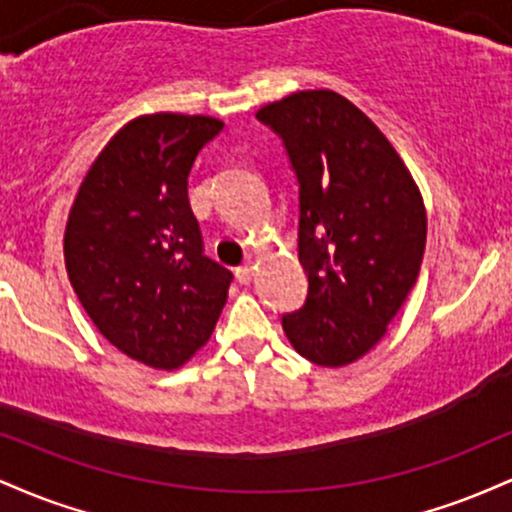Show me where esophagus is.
<instances>
[{"label": "esophagus", "mask_w": 512, "mask_h": 512, "mask_svg": "<svg viewBox=\"0 0 512 512\" xmlns=\"http://www.w3.org/2000/svg\"><path fill=\"white\" fill-rule=\"evenodd\" d=\"M252 276H255V267H252V264H243V267L236 269V279L240 284H250Z\"/></svg>", "instance_id": "1"}]
</instances>
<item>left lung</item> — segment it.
<instances>
[{"instance_id":"left-lung-1","label":"left lung","mask_w":512,"mask_h":512,"mask_svg":"<svg viewBox=\"0 0 512 512\" xmlns=\"http://www.w3.org/2000/svg\"><path fill=\"white\" fill-rule=\"evenodd\" d=\"M257 120L284 142L298 180V260L308 296L281 317L298 354L339 368L383 339L426 248L419 187L385 134L339 93L298 91Z\"/></svg>"}]
</instances>
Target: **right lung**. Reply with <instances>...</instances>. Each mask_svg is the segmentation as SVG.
<instances>
[{"mask_svg": "<svg viewBox=\"0 0 512 512\" xmlns=\"http://www.w3.org/2000/svg\"><path fill=\"white\" fill-rule=\"evenodd\" d=\"M221 129L207 115L127 122L69 211L64 264L74 293L110 344L151 368H180L207 344L233 281L204 255L187 199L195 158Z\"/></svg>", "mask_w": 512, "mask_h": 512, "instance_id": "1", "label": "right lung"}]
</instances>
